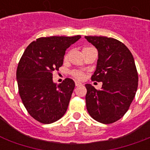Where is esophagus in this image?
Instances as JSON below:
<instances>
[{
  "label": "esophagus",
  "mask_w": 150,
  "mask_h": 150,
  "mask_svg": "<svg viewBox=\"0 0 150 150\" xmlns=\"http://www.w3.org/2000/svg\"><path fill=\"white\" fill-rule=\"evenodd\" d=\"M82 83H81V82H75V86H82Z\"/></svg>",
  "instance_id": "1"
}]
</instances>
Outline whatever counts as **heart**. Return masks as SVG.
<instances>
[{
	"mask_svg": "<svg viewBox=\"0 0 150 150\" xmlns=\"http://www.w3.org/2000/svg\"><path fill=\"white\" fill-rule=\"evenodd\" d=\"M87 48H89V47H85V48H83V50H85V49H87ZM67 57H68V54H66L65 57H64V58L67 59ZM72 75L75 78V79H79V80L82 79H83L85 76L84 73L82 72V71H77V70L73 71Z\"/></svg>",
	"mask_w": 150,
	"mask_h": 150,
	"instance_id": "1",
	"label": "heart"
}]
</instances>
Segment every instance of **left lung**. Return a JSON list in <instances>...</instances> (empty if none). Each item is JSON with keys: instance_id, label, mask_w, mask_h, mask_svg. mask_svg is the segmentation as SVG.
<instances>
[{"instance_id": "8db88e82", "label": "left lung", "mask_w": 150, "mask_h": 150, "mask_svg": "<svg viewBox=\"0 0 150 150\" xmlns=\"http://www.w3.org/2000/svg\"><path fill=\"white\" fill-rule=\"evenodd\" d=\"M98 50L92 80L102 82L101 90L86 84L87 110L96 121L111 124L128 111L138 88V72L132 54L124 43L106 36H85Z\"/></svg>"}]
</instances>
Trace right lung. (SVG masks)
Segmentation results:
<instances>
[{
    "label": "right lung",
    "mask_w": 150,
    "mask_h": 150,
    "mask_svg": "<svg viewBox=\"0 0 150 150\" xmlns=\"http://www.w3.org/2000/svg\"><path fill=\"white\" fill-rule=\"evenodd\" d=\"M80 38L40 37L27 47L20 59L16 71L20 97L28 113L40 123L55 122L68 109L75 82L67 78L57 85L53 71L59 70L66 50Z\"/></svg>",
    "instance_id": "obj_1"
}]
</instances>
